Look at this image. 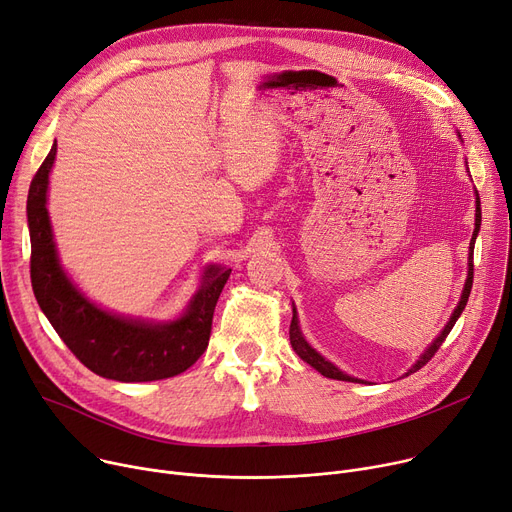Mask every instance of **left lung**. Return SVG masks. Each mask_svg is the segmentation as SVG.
<instances>
[{
    "label": "left lung",
    "instance_id": "obj_1",
    "mask_svg": "<svg viewBox=\"0 0 512 512\" xmlns=\"http://www.w3.org/2000/svg\"><path fill=\"white\" fill-rule=\"evenodd\" d=\"M461 140V135H459ZM469 173V170H467ZM480 226H482V208H480V195L478 191H475V228H473V236H471V243H469V257H467V280L463 284V290H461V298L455 306V311L451 313V319L447 321V325L442 327V331L432 339V344L420 354V358L410 366V370L405 372V377H410L412 372L420 370L434 354L436 350L442 346V342H445L447 335L451 333L453 325L457 323V319L461 317L465 304H467V298H469V292H471V284H473V247H475V238H478V232H480ZM290 344L294 348V352L300 356V360H304L306 364H311L317 372H321L323 377L327 379H335V381H348V383H364L362 379H356V377H350V374H346L344 370H339L333 362H329L327 358H323L309 342H306L302 331H300V321H298V313L292 306V323H290Z\"/></svg>",
    "mask_w": 512,
    "mask_h": 512
}]
</instances>
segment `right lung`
Masks as SVG:
<instances>
[{
	"mask_svg": "<svg viewBox=\"0 0 512 512\" xmlns=\"http://www.w3.org/2000/svg\"><path fill=\"white\" fill-rule=\"evenodd\" d=\"M55 154L57 142L34 175L26 201L30 280L41 311L63 344L98 377L121 383L177 377L206 352L216 302L232 269L208 265L187 309L175 319L152 321L102 309L74 284L59 261L47 210Z\"/></svg>",
	"mask_w": 512,
	"mask_h": 512,
	"instance_id": "right-lung-1",
	"label": "right lung"
}]
</instances>
